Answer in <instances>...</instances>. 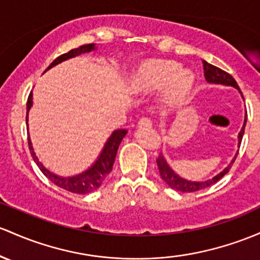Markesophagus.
Here are the masks:
<instances>
[{"label": "esophagus", "instance_id": "esophagus-1", "mask_svg": "<svg viewBox=\"0 0 260 260\" xmlns=\"http://www.w3.org/2000/svg\"><path fill=\"white\" fill-rule=\"evenodd\" d=\"M152 119L149 117H143V118L139 119L138 125L139 127H152Z\"/></svg>", "mask_w": 260, "mask_h": 260}]
</instances>
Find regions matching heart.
I'll return each instance as SVG.
<instances>
[{
	"label": "heart",
	"mask_w": 260,
	"mask_h": 260,
	"mask_svg": "<svg viewBox=\"0 0 260 260\" xmlns=\"http://www.w3.org/2000/svg\"><path fill=\"white\" fill-rule=\"evenodd\" d=\"M168 85L164 104L168 107L178 106L189 96L193 86V76L181 70V65L169 60H149L137 71L133 86L138 91H153Z\"/></svg>",
	"instance_id": "obj_1"
}]
</instances>
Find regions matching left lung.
<instances>
[{"label":"left lung","mask_w":260,"mask_h":260,"mask_svg":"<svg viewBox=\"0 0 260 260\" xmlns=\"http://www.w3.org/2000/svg\"><path fill=\"white\" fill-rule=\"evenodd\" d=\"M202 62H204L205 79L207 80V82H212V84L227 85V86H233V87L238 88L239 92L242 93L241 88H239L238 84H237V81L235 79H233L232 75H230V74L226 73L224 70H222V69H219V68L215 67V65L210 64V62H207L205 60H202ZM242 96H243V95H242ZM246 123H247V116H246V118H244L243 127H242L241 132H239V135H238L239 144H241L242 138H243ZM235 159H236V156H235ZM235 159H233L232 162L228 165V167L223 170V172H221L218 174V175H216L215 178L210 179V180H206V181H189V180H185V179L180 178V176L176 175V174L174 173L172 169H170L169 165L167 164V160H165L164 156H162L161 154L158 156V158H156V164H158V169H159V173H160L161 179L165 182H167V184L169 185L172 189L181 191V192H195V191L206 189V187H209V186H211V185L215 184V182H217L219 179L223 178V176L226 175L228 172H230L231 168H232V164L235 162Z\"/></svg>","instance_id":"left-lung-1"}]
</instances>
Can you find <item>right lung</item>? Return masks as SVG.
I'll return each mask as SVG.
<instances>
[{"instance_id":"1","label":"right lung","mask_w":260,"mask_h":260,"mask_svg":"<svg viewBox=\"0 0 260 260\" xmlns=\"http://www.w3.org/2000/svg\"><path fill=\"white\" fill-rule=\"evenodd\" d=\"M93 49H95V44H85L79 48H75V49H71L70 51H68V53L58 56V58L48 67V69H50L54 65L59 64V62L67 60V59L74 58V56L80 55V54L82 53H88V51ZM30 107H32V92L29 93L27 100V117H25V119H28V111H29ZM125 135H127V131L125 129L115 131V132L111 135L110 138H108L107 143L105 144L104 149H102V152L100 154L99 159L96 160L95 164H93L90 169H87L86 172L79 174V175L76 176H73V178H60V176L55 175V174L50 173L49 170L45 169L42 165V162H39L36 154H34L32 143H30L29 138H28V147H29L30 154H32L34 161L37 162V165H38L39 169L42 170V173L44 174L51 182H54L56 186L61 187V189L67 191H70V192L73 193H88L92 192V191H95L96 189H99L105 179L107 178L108 174L111 173L113 162H115L116 159L117 149H118L119 143H121Z\"/></svg>"}]
</instances>
